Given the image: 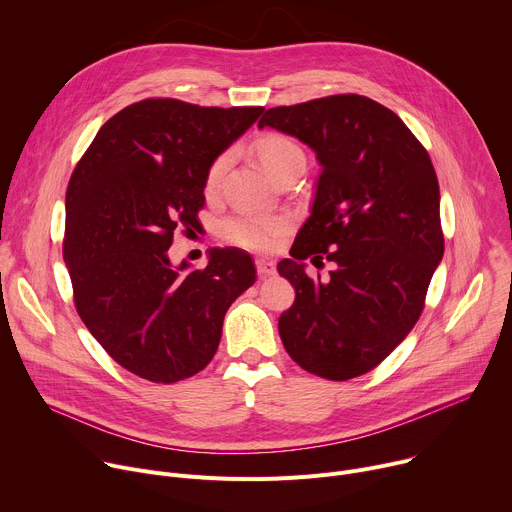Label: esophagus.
Instances as JSON below:
<instances>
[{
  "mask_svg": "<svg viewBox=\"0 0 512 512\" xmlns=\"http://www.w3.org/2000/svg\"><path fill=\"white\" fill-rule=\"evenodd\" d=\"M255 267H257V273H259L261 277L275 275V263L269 261V259H257V261H255Z\"/></svg>",
  "mask_w": 512,
  "mask_h": 512,
  "instance_id": "1",
  "label": "esophagus"
}]
</instances>
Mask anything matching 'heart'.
Masks as SVG:
<instances>
[{
    "mask_svg": "<svg viewBox=\"0 0 512 512\" xmlns=\"http://www.w3.org/2000/svg\"><path fill=\"white\" fill-rule=\"evenodd\" d=\"M255 152L263 164V168L277 178L291 166L304 164L306 154L300 145L281 133H267L255 143ZM229 168V156H218L206 174V188L216 190L223 182V176ZM285 221L275 214H257V212H239L221 223V237L233 245L247 249H269L279 233L283 231Z\"/></svg>",
    "mask_w": 512,
    "mask_h": 512,
    "instance_id": "1",
    "label": "heart"
}]
</instances>
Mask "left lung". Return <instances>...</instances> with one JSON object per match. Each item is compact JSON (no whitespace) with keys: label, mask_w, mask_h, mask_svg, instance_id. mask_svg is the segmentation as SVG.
<instances>
[{"label":"left lung","mask_w":512,"mask_h":512,"mask_svg":"<svg viewBox=\"0 0 512 512\" xmlns=\"http://www.w3.org/2000/svg\"><path fill=\"white\" fill-rule=\"evenodd\" d=\"M259 127L306 143L322 166L312 214L277 263L296 289L279 336L300 367L330 381L373 371L411 332L444 257L440 184L417 137L381 103L332 95L267 109ZM332 260L328 280L301 261Z\"/></svg>","instance_id":"8db88e82"}]
</instances>
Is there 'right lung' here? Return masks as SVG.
Instances as JSON below:
<instances>
[{
    "label": "right lung",
    "instance_id": "add662e5",
    "mask_svg": "<svg viewBox=\"0 0 512 512\" xmlns=\"http://www.w3.org/2000/svg\"><path fill=\"white\" fill-rule=\"evenodd\" d=\"M261 113L145 99L99 129L70 176L62 257L77 312L141 379L170 385L202 371L229 306L257 279L243 249H210L204 269L174 265L168 249L176 231L200 229L210 164Z\"/></svg>",
    "mask_w": 512,
    "mask_h": 512
}]
</instances>
